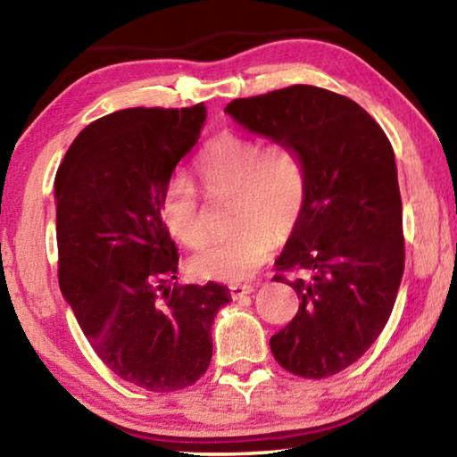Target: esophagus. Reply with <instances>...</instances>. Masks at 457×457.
<instances>
[{
	"mask_svg": "<svg viewBox=\"0 0 457 457\" xmlns=\"http://www.w3.org/2000/svg\"><path fill=\"white\" fill-rule=\"evenodd\" d=\"M253 288L250 284H234V286H229V294H231V298L234 300H237V298H242V296H247V294H250Z\"/></svg>",
	"mask_w": 457,
	"mask_h": 457,
	"instance_id": "esophagus-1",
	"label": "esophagus"
}]
</instances>
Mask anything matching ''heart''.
I'll use <instances>...</instances> for the list:
<instances>
[{
    "instance_id": "heart-1",
    "label": "heart",
    "mask_w": 457,
    "mask_h": 457,
    "mask_svg": "<svg viewBox=\"0 0 457 457\" xmlns=\"http://www.w3.org/2000/svg\"><path fill=\"white\" fill-rule=\"evenodd\" d=\"M197 169L207 193L234 197L231 223L236 234L215 239L189 260L201 278L242 282L264 264L274 250V236L290 234L304 210V171L288 146L239 133L215 137L199 154ZM161 215L183 245L205 244L204 204L187 175L177 173L165 185Z\"/></svg>"
}]
</instances>
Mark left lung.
<instances>
[{
	"label": "left lung",
	"instance_id": "8db88e82",
	"mask_svg": "<svg viewBox=\"0 0 457 457\" xmlns=\"http://www.w3.org/2000/svg\"><path fill=\"white\" fill-rule=\"evenodd\" d=\"M226 112L284 143L304 171V210L274 276L292 286L300 306L270 349L292 375H337L381 335L403 276L393 146L354 100L308 84L236 98Z\"/></svg>",
	"mask_w": 457,
	"mask_h": 457
}]
</instances>
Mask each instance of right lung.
Returning <instances> with one entry per match:
<instances>
[{"label":"right lung","instance_id":"obj_1","mask_svg":"<svg viewBox=\"0 0 457 457\" xmlns=\"http://www.w3.org/2000/svg\"><path fill=\"white\" fill-rule=\"evenodd\" d=\"M205 106L125 108L82 130L56 173L58 280L84 337L122 381L171 393L210 367L228 288L177 282L161 199Z\"/></svg>","mask_w":457,"mask_h":457}]
</instances>
